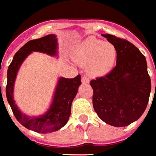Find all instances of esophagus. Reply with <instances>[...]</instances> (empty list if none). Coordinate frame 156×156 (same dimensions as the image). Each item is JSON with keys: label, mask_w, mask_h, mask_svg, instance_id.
<instances>
[{"label": "esophagus", "mask_w": 156, "mask_h": 156, "mask_svg": "<svg viewBox=\"0 0 156 156\" xmlns=\"http://www.w3.org/2000/svg\"><path fill=\"white\" fill-rule=\"evenodd\" d=\"M81 81H82L83 83H89V82H90V80H89L87 77H86V76H83V77L81 78Z\"/></svg>", "instance_id": "obj_1"}]
</instances>
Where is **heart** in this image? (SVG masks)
Returning a JSON list of instances; mask_svg holds the SVG:
<instances>
[{
    "label": "heart",
    "mask_w": 156,
    "mask_h": 156,
    "mask_svg": "<svg viewBox=\"0 0 156 156\" xmlns=\"http://www.w3.org/2000/svg\"><path fill=\"white\" fill-rule=\"evenodd\" d=\"M116 55L114 45L94 37H89L79 45L74 59L81 66L88 65L87 71L90 76H101L112 69Z\"/></svg>",
    "instance_id": "heart-1"
}]
</instances>
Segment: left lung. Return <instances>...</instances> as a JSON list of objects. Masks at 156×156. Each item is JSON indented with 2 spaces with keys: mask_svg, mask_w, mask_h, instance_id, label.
<instances>
[{
  "mask_svg": "<svg viewBox=\"0 0 156 156\" xmlns=\"http://www.w3.org/2000/svg\"><path fill=\"white\" fill-rule=\"evenodd\" d=\"M101 35L114 45L117 63L108 74L90 80L93 108L103 122L124 127L138 120L146 109L151 90L146 59L128 40Z\"/></svg>",
  "mask_w": 156,
  "mask_h": 156,
  "instance_id": "obj_1",
  "label": "left lung"
}]
</instances>
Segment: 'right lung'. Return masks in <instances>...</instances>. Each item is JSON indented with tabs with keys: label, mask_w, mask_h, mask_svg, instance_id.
<instances>
[{
	"label": "right lung",
	"mask_w": 156,
	"mask_h": 156,
	"mask_svg": "<svg viewBox=\"0 0 156 156\" xmlns=\"http://www.w3.org/2000/svg\"><path fill=\"white\" fill-rule=\"evenodd\" d=\"M57 39L54 34L28 41L16 52L7 69V84L5 87L6 98L16 120L25 128L41 133L57 131L66 125L71 112V104L81 84L80 75L68 79L61 77L58 80L50 108L37 118H29L22 113L13 100V87L16 73L27 55L34 51L46 53L49 55H56ZM2 93V90H1Z\"/></svg>",
	"instance_id": "right-lung-1"
}]
</instances>
